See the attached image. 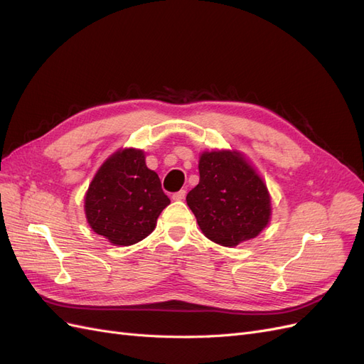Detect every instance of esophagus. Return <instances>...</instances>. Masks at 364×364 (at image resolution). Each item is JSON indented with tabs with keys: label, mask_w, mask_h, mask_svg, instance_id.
Segmentation results:
<instances>
[{
	"label": "esophagus",
	"mask_w": 364,
	"mask_h": 364,
	"mask_svg": "<svg viewBox=\"0 0 364 364\" xmlns=\"http://www.w3.org/2000/svg\"><path fill=\"white\" fill-rule=\"evenodd\" d=\"M185 196H186V191H185V190H181V191H178V193H174V194L171 196V199H173V200H183Z\"/></svg>",
	"instance_id": "34e87169"
}]
</instances>
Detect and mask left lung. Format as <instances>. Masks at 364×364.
Returning a JSON list of instances; mask_svg holds the SVG:
<instances>
[{
    "mask_svg": "<svg viewBox=\"0 0 364 364\" xmlns=\"http://www.w3.org/2000/svg\"><path fill=\"white\" fill-rule=\"evenodd\" d=\"M200 181L186 196L206 238L234 247L255 238L269 225L267 186L238 151H203Z\"/></svg>",
    "mask_w": 364,
    "mask_h": 364,
    "instance_id": "left-lung-1",
    "label": "left lung"
}]
</instances>
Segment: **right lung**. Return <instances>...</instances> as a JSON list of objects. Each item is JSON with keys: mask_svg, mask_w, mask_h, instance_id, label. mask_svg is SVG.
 I'll return each mask as SVG.
<instances>
[{"mask_svg": "<svg viewBox=\"0 0 364 364\" xmlns=\"http://www.w3.org/2000/svg\"><path fill=\"white\" fill-rule=\"evenodd\" d=\"M170 199L158 174L147 168L144 151L123 149L107 158L85 196L92 230L115 246H130L153 232Z\"/></svg>", "mask_w": 364, "mask_h": 364, "instance_id": "obj_1", "label": "right lung"}]
</instances>
